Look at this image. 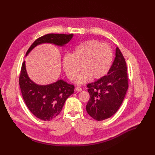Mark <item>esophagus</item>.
<instances>
[{
    "label": "esophagus",
    "instance_id": "34e87169",
    "mask_svg": "<svg viewBox=\"0 0 155 155\" xmlns=\"http://www.w3.org/2000/svg\"><path fill=\"white\" fill-rule=\"evenodd\" d=\"M75 91H78V92H80V91H82V88L80 86H77L75 87Z\"/></svg>",
    "mask_w": 155,
    "mask_h": 155
}]
</instances>
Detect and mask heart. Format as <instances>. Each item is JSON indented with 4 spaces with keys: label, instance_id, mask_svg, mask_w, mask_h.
<instances>
[{
    "label": "heart",
    "instance_id": "1",
    "mask_svg": "<svg viewBox=\"0 0 155 155\" xmlns=\"http://www.w3.org/2000/svg\"><path fill=\"white\" fill-rule=\"evenodd\" d=\"M113 51L106 43L91 40L78 45L72 54H66L62 59L64 71L70 80H74L81 69L77 83H83L91 77L99 79L108 72L113 61Z\"/></svg>",
    "mask_w": 155,
    "mask_h": 155
}]
</instances>
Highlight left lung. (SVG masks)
Wrapping results in <instances>:
<instances>
[{"instance_id": "left-lung-1", "label": "left lung", "mask_w": 155, "mask_h": 155, "mask_svg": "<svg viewBox=\"0 0 155 155\" xmlns=\"http://www.w3.org/2000/svg\"><path fill=\"white\" fill-rule=\"evenodd\" d=\"M115 55L107 75L86 85L90 96L86 111L97 121L109 118L118 111L129 87L126 63L118 47Z\"/></svg>"}]
</instances>
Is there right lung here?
I'll use <instances>...</instances> for the list:
<instances>
[{"label":"right lung","instance_id":"1","mask_svg":"<svg viewBox=\"0 0 155 155\" xmlns=\"http://www.w3.org/2000/svg\"><path fill=\"white\" fill-rule=\"evenodd\" d=\"M73 34H48L34 41L27 51L26 55L37 45L42 43H51L62 46L68 43ZM19 84L24 101L30 112L43 121H51L61 112L66 101L74 92V86L63 80L46 86L34 83L28 77L25 61L22 63L19 76Z\"/></svg>","mask_w":155,"mask_h":155}]
</instances>
